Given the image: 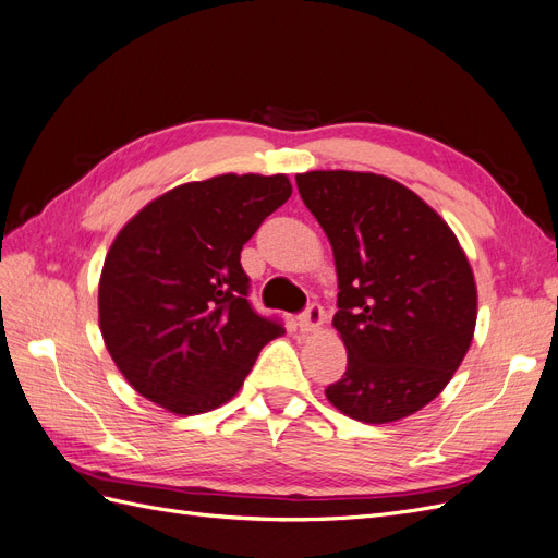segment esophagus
<instances>
[{
    "mask_svg": "<svg viewBox=\"0 0 558 558\" xmlns=\"http://www.w3.org/2000/svg\"><path fill=\"white\" fill-rule=\"evenodd\" d=\"M320 326H324V310H320V305H316V302H312V305L305 310V314L300 316V330L316 332L320 330Z\"/></svg>",
    "mask_w": 558,
    "mask_h": 558,
    "instance_id": "esophagus-1",
    "label": "esophagus"
}]
</instances>
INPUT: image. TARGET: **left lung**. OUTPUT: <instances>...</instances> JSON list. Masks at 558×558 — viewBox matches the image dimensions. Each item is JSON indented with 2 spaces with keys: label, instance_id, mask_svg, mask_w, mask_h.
I'll list each match as a JSON object with an SVG mask.
<instances>
[{
  "label": "left lung",
  "instance_id": "left-lung-1",
  "mask_svg": "<svg viewBox=\"0 0 558 558\" xmlns=\"http://www.w3.org/2000/svg\"><path fill=\"white\" fill-rule=\"evenodd\" d=\"M295 181L332 246L340 289L332 326L347 373L326 388L328 402L363 424L418 412L445 391L475 335L477 283L459 238L384 174L314 170Z\"/></svg>",
  "mask_w": 558,
  "mask_h": 558
}]
</instances>
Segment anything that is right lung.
<instances>
[{"label": "right lung", "instance_id": "1", "mask_svg": "<svg viewBox=\"0 0 558 558\" xmlns=\"http://www.w3.org/2000/svg\"><path fill=\"white\" fill-rule=\"evenodd\" d=\"M286 174H218L150 199L99 275V330L125 381L177 416L238 396L283 328L251 310L240 253L291 197Z\"/></svg>", "mask_w": 558, "mask_h": 558}]
</instances>
